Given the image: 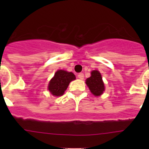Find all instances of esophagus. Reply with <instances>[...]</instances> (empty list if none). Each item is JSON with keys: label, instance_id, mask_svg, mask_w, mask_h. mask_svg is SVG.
Returning a JSON list of instances; mask_svg holds the SVG:
<instances>
[{"label": "esophagus", "instance_id": "1", "mask_svg": "<svg viewBox=\"0 0 149 149\" xmlns=\"http://www.w3.org/2000/svg\"><path fill=\"white\" fill-rule=\"evenodd\" d=\"M77 77L81 80H83L84 78V74L83 73H79L78 75H77Z\"/></svg>", "mask_w": 149, "mask_h": 149}]
</instances>
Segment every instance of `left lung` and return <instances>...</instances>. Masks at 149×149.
<instances>
[{"label":"left lung","mask_w":149,"mask_h":149,"mask_svg":"<svg viewBox=\"0 0 149 149\" xmlns=\"http://www.w3.org/2000/svg\"><path fill=\"white\" fill-rule=\"evenodd\" d=\"M86 84L91 93L95 96L101 95L104 91V85L98 71L95 70L91 72V77L86 79Z\"/></svg>","instance_id":"8db88e82"}]
</instances>
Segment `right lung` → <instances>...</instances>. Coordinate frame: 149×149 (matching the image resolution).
<instances>
[{
    "label": "right lung",
    "instance_id": "add662e5",
    "mask_svg": "<svg viewBox=\"0 0 149 149\" xmlns=\"http://www.w3.org/2000/svg\"><path fill=\"white\" fill-rule=\"evenodd\" d=\"M74 80H75V76L72 72L58 70L55 73L54 77L50 81L48 90L53 95H63L69 85V83Z\"/></svg>",
    "mask_w": 149,
    "mask_h": 149
}]
</instances>
